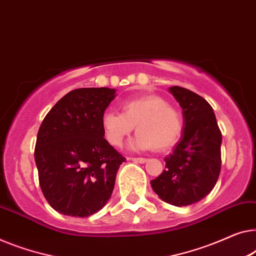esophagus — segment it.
Returning a JSON list of instances; mask_svg holds the SVG:
<instances>
[{
    "label": "esophagus",
    "mask_w": 256,
    "mask_h": 256,
    "mask_svg": "<svg viewBox=\"0 0 256 256\" xmlns=\"http://www.w3.org/2000/svg\"><path fill=\"white\" fill-rule=\"evenodd\" d=\"M129 159H132V162H140V164H144V162H146L148 159L146 158H136V157H134V158H129Z\"/></svg>",
    "instance_id": "obj_1"
}]
</instances>
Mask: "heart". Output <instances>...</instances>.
I'll return each instance as SVG.
<instances>
[{
	"mask_svg": "<svg viewBox=\"0 0 256 256\" xmlns=\"http://www.w3.org/2000/svg\"><path fill=\"white\" fill-rule=\"evenodd\" d=\"M122 114L108 110L102 118L105 138L120 146L132 129L137 134L129 143L132 150L162 151L171 148L182 130L180 113L158 96H144L122 102Z\"/></svg>",
	"mask_w": 256,
	"mask_h": 256,
	"instance_id": "obj_1",
	"label": "heart"
}]
</instances>
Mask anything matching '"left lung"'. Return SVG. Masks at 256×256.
Instances as JSON below:
<instances>
[{
    "mask_svg": "<svg viewBox=\"0 0 256 256\" xmlns=\"http://www.w3.org/2000/svg\"><path fill=\"white\" fill-rule=\"evenodd\" d=\"M168 91L182 110V135L173 152L165 157L164 171L151 180V187L166 203L186 206L201 201L217 182L222 132L206 99L180 86Z\"/></svg>",
    "mask_w": 256,
    "mask_h": 256,
    "instance_id": "obj_1",
    "label": "left lung"
}]
</instances>
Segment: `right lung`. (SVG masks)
<instances>
[{
    "label": "right lung",
    "mask_w": 256,
    "mask_h": 256,
    "mask_svg": "<svg viewBox=\"0 0 256 256\" xmlns=\"http://www.w3.org/2000/svg\"><path fill=\"white\" fill-rule=\"evenodd\" d=\"M116 97V88H76L40 126L34 150L39 184L58 212L88 217L112 195L124 158L104 138L102 118Z\"/></svg>",
    "instance_id": "add662e5"
}]
</instances>
